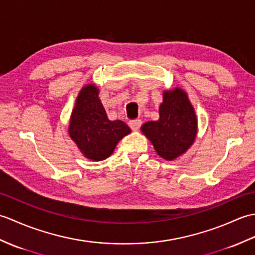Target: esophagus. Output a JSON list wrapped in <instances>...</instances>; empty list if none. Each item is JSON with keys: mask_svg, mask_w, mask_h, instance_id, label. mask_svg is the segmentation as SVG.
<instances>
[{"mask_svg": "<svg viewBox=\"0 0 255 255\" xmlns=\"http://www.w3.org/2000/svg\"><path fill=\"white\" fill-rule=\"evenodd\" d=\"M141 119H132V121L129 122V127H130L132 130H138L140 126H141Z\"/></svg>", "mask_w": 255, "mask_h": 255, "instance_id": "34e87169", "label": "esophagus"}]
</instances>
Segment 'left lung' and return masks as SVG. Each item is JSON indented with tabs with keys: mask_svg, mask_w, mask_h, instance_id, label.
<instances>
[{
	"mask_svg": "<svg viewBox=\"0 0 255 255\" xmlns=\"http://www.w3.org/2000/svg\"><path fill=\"white\" fill-rule=\"evenodd\" d=\"M141 130L163 159H176L185 152L197 132L196 116L185 92L181 89L164 92L160 119L145 123Z\"/></svg>",
	"mask_w": 255,
	"mask_h": 255,
	"instance_id": "1",
	"label": "left lung"
}]
</instances>
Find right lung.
<instances>
[{"instance_id": "right-lung-1", "label": "right lung", "mask_w": 255, "mask_h": 255, "mask_svg": "<svg viewBox=\"0 0 255 255\" xmlns=\"http://www.w3.org/2000/svg\"><path fill=\"white\" fill-rule=\"evenodd\" d=\"M122 121H110L99 99V90L88 85L81 90L72 112L69 133L82 153L91 160L108 158L119 140L130 132Z\"/></svg>"}]
</instances>
